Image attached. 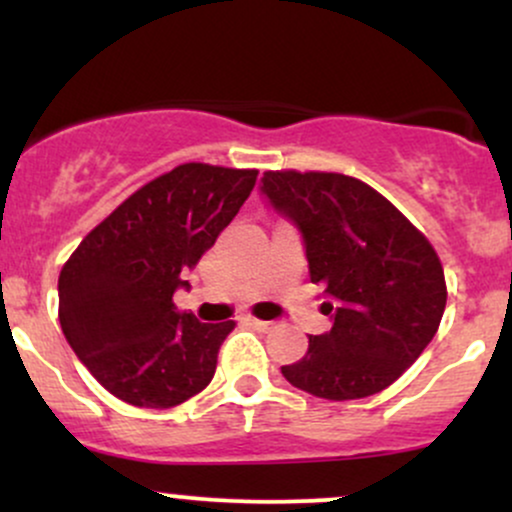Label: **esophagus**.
<instances>
[{
	"label": "esophagus",
	"mask_w": 512,
	"mask_h": 512,
	"mask_svg": "<svg viewBox=\"0 0 512 512\" xmlns=\"http://www.w3.org/2000/svg\"><path fill=\"white\" fill-rule=\"evenodd\" d=\"M248 325H252V327H255V330H260V332L272 330V322H267V320H257V317H248Z\"/></svg>",
	"instance_id": "1"
}]
</instances>
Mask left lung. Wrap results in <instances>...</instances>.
Returning a JSON list of instances; mask_svg holds the SVG:
<instances>
[{"label":"left lung","instance_id":"left-lung-1","mask_svg":"<svg viewBox=\"0 0 512 512\" xmlns=\"http://www.w3.org/2000/svg\"><path fill=\"white\" fill-rule=\"evenodd\" d=\"M260 195L301 233L332 330L281 366L298 390L346 402L390 387L436 337L448 291L431 243L366 182L342 173H264Z\"/></svg>","mask_w":512,"mask_h":512}]
</instances>
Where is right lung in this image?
I'll return each instance as SVG.
<instances>
[{"instance_id":"right-lung-1","label":"right lung","mask_w":512,"mask_h":512,"mask_svg":"<svg viewBox=\"0 0 512 512\" xmlns=\"http://www.w3.org/2000/svg\"><path fill=\"white\" fill-rule=\"evenodd\" d=\"M257 170L185 163L98 223L60 272V325L110 395L170 409L211 383L236 322L178 313L173 293L255 187Z\"/></svg>"}]
</instances>
